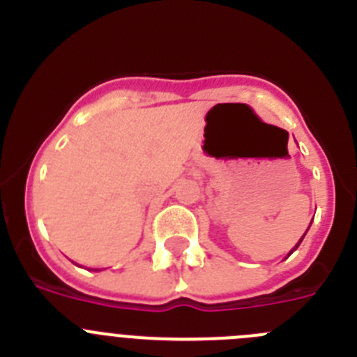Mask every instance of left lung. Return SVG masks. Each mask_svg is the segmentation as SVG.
<instances>
[{"label":"left lung","mask_w":357,"mask_h":357,"mask_svg":"<svg viewBox=\"0 0 357 357\" xmlns=\"http://www.w3.org/2000/svg\"><path fill=\"white\" fill-rule=\"evenodd\" d=\"M309 227H311V225H309ZM309 227H307V230H309ZM307 230H305V232H307ZM304 236H305V234H304ZM304 236H302V238H301V241L296 243V245H295V248H293V250H296V248H298V245H301V243H302V239H304ZM293 250L289 252V254H293ZM289 254H288V255H289Z\"/></svg>","instance_id":"left-lung-1"}]
</instances>
